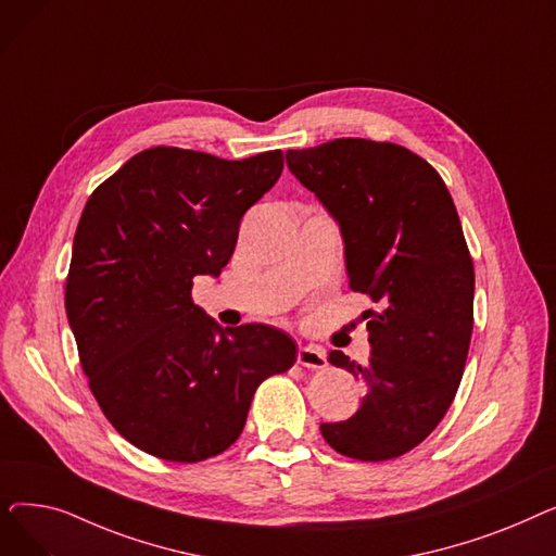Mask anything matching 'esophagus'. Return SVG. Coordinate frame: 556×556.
I'll return each instance as SVG.
<instances>
[{"label":"esophagus","instance_id":"1","mask_svg":"<svg viewBox=\"0 0 556 556\" xmlns=\"http://www.w3.org/2000/svg\"><path fill=\"white\" fill-rule=\"evenodd\" d=\"M298 363H300L302 367H311V369H323V367H327L325 349L311 346V344L300 346V352H298Z\"/></svg>","mask_w":556,"mask_h":556}]
</instances>
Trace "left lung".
Instances as JSON below:
<instances>
[{"label": "left lung", "instance_id": "1", "mask_svg": "<svg viewBox=\"0 0 556 556\" xmlns=\"http://www.w3.org/2000/svg\"><path fill=\"white\" fill-rule=\"evenodd\" d=\"M286 164L338 223L349 286L378 304L369 363L329 354L365 383L361 407L319 430L346 457H399L444 419L469 356L476 277L453 198L390 141L342 137L288 151Z\"/></svg>", "mask_w": 556, "mask_h": 556}]
</instances>
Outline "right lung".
Masks as SVG:
<instances>
[{
	"label": "right lung",
	"mask_w": 556,
	"mask_h": 556,
	"mask_svg": "<svg viewBox=\"0 0 556 556\" xmlns=\"http://www.w3.org/2000/svg\"><path fill=\"white\" fill-rule=\"evenodd\" d=\"M283 153L239 162L175 146L130 157L80 214L65 308L90 390L130 444L168 462L239 440L261 381L293 367L295 342L268 325L220 327L191 300L218 277L243 214Z\"/></svg>",
	"instance_id": "obj_1"
}]
</instances>
